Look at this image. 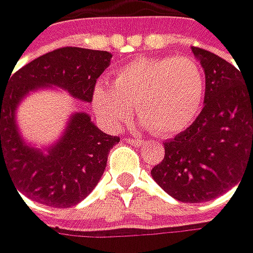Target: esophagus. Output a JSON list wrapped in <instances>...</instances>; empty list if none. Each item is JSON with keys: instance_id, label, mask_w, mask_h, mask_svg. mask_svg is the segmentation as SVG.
Returning <instances> with one entry per match:
<instances>
[{"instance_id": "esophagus-1", "label": "esophagus", "mask_w": 253, "mask_h": 253, "mask_svg": "<svg viewBox=\"0 0 253 253\" xmlns=\"http://www.w3.org/2000/svg\"><path fill=\"white\" fill-rule=\"evenodd\" d=\"M124 141L126 142V144H129V145H136V147H139V145H142V139H134V137H125Z\"/></svg>"}]
</instances>
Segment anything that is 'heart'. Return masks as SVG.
<instances>
[{
    "instance_id": "obj_1",
    "label": "heart",
    "mask_w": 253,
    "mask_h": 253,
    "mask_svg": "<svg viewBox=\"0 0 253 253\" xmlns=\"http://www.w3.org/2000/svg\"><path fill=\"white\" fill-rule=\"evenodd\" d=\"M205 76L189 56L139 57L120 67L112 89L97 84L92 105L111 128L131 117L133 106L145 128L172 136L188 128L204 105Z\"/></svg>"
}]
</instances>
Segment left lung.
<instances>
[{
	"label": "left lung",
	"mask_w": 253,
	"mask_h": 253,
	"mask_svg": "<svg viewBox=\"0 0 253 253\" xmlns=\"http://www.w3.org/2000/svg\"><path fill=\"white\" fill-rule=\"evenodd\" d=\"M192 53L205 72V106L184 131L164 144L153 180L180 202L213 200L253 164V85L233 64L204 48Z\"/></svg>",
	"instance_id": "1"
}]
</instances>
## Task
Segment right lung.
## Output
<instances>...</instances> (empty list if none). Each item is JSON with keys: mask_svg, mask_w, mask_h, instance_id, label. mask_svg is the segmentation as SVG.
I'll return each instance as SVG.
<instances>
[{"mask_svg": "<svg viewBox=\"0 0 253 253\" xmlns=\"http://www.w3.org/2000/svg\"><path fill=\"white\" fill-rule=\"evenodd\" d=\"M111 57L108 51L64 46L21 67L12 75L6 90L0 87V175L6 170L17 189L31 200L53 208L80 204L97 186L109 150L120 139L103 133L85 112H75L59 142L45 152L37 150L18 133V103L29 92L48 85L90 103L95 83Z\"/></svg>", "mask_w": 253, "mask_h": 253, "instance_id": "1", "label": "right lung"}]
</instances>
